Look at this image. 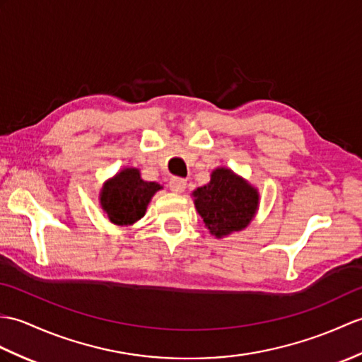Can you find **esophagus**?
Wrapping results in <instances>:
<instances>
[{
    "mask_svg": "<svg viewBox=\"0 0 362 362\" xmlns=\"http://www.w3.org/2000/svg\"><path fill=\"white\" fill-rule=\"evenodd\" d=\"M185 188H187V180L182 177H171L170 179V189L173 192H182Z\"/></svg>",
    "mask_w": 362,
    "mask_h": 362,
    "instance_id": "esophagus-1",
    "label": "esophagus"
}]
</instances>
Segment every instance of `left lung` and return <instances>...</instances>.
I'll return each instance as SVG.
<instances>
[{
  "label": "left lung",
  "mask_w": 362,
  "mask_h": 362,
  "mask_svg": "<svg viewBox=\"0 0 362 362\" xmlns=\"http://www.w3.org/2000/svg\"><path fill=\"white\" fill-rule=\"evenodd\" d=\"M192 196L205 226L216 238L245 228L259 204L257 191L226 168L213 171L209 183Z\"/></svg>",
  "instance_id": "left-lung-1"
}]
</instances>
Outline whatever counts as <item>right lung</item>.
<instances>
[{"label": "right lung", "mask_w": 362, "mask_h": 362, "mask_svg": "<svg viewBox=\"0 0 362 362\" xmlns=\"http://www.w3.org/2000/svg\"><path fill=\"white\" fill-rule=\"evenodd\" d=\"M158 189L160 185L143 180L136 168H126L105 185L100 202L112 223L131 225L145 216L151 197Z\"/></svg>", "instance_id": "1"}]
</instances>
